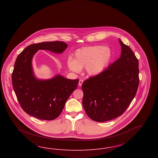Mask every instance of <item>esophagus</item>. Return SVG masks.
I'll return each mask as SVG.
<instances>
[{"mask_svg": "<svg viewBox=\"0 0 158 158\" xmlns=\"http://www.w3.org/2000/svg\"><path fill=\"white\" fill-rule=\"evenodd\" d=\"M83 82V81L82 79H80L79 82V86H81L82 85Z\"/></svg>", "mask_w": 158, "mask_h": 158, "instance_id": "1", "label": "esophagus"}]
</instances>
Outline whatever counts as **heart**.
I'll return each instance as SVG.
<instances>
[{
  "instance_id": "1",
  "label": "heart",
  "mask_w": 158,
  "mask_h": 158,
  "mask_svg": "<svg viewBox=\"0 0 158 158\" xmlns=\"http://www.w3.org/2000/svg\"><path fill=\"white\" fill-rule=\"evenodd\" d=\"M111 57V50L107 47L88 46L76 50L75 59H68L67 63L74 72L78 73L82 68H85L89 75H97L104 70Z\"/></svg>"
}]
</instances>
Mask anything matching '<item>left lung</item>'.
<instances>
[{
    "mask_svg": "<svg viewBox=\"0 0 158 158\" xmlns=\"http://www.w3.org/2000/svg\"><path fill=\"white\" fill-rule=\"evenodd\" d=\"M120 57L82 85V104L92 120L104 122L121 115L135 98L139 85V61L120 40Z\"/></svg>",
    "mask_w": 158,
    "mask_h": 158,
    "instance_id": "left-lung-1",
    "label": "left lung"
}]
</instances>
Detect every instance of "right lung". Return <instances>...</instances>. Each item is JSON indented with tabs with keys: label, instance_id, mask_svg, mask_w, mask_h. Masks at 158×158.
<instances>
[{
	"label": "right lung",
	"instance_id": "add662e5",
	"mask_svg": "<svg viewBox=\"0 0 158 158\" xmlns=\"http://www.w3.org/2000/svg\"><path fill=\"white\" fill-rule=\"evenodd\" d=\"M68 45L63 41L43 42L28 45L15 61L12 82L18 101L28 114L43 120H53L62 112L65 103L77 87L79 79L57 75L39 81L33 75L32 59L38 50L63 53Z\"/></svg>",
	"mask_w": 158,
	"mask_h": 158
}]
</instances>
